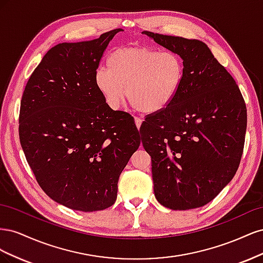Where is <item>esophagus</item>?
I'll use <instances>...</instances> for the list:
<instances>
[{
	"label": "esophagus",
	"mask_w": 263,
	"mask_h": 263,
	"mask_svg": "<svg viewBox=\"0 0 263 263\" xmlns=\"http://www.w3.org/2000/svg\"><path fill=\"white\" fill-rule=\"evenodd\" d=\"M141 123H142V119L140 117H135V124H136L137 128L139 129L140 126H141Z\"/></svg>",
	"instance_id": "34e87169"
}]
</instances>
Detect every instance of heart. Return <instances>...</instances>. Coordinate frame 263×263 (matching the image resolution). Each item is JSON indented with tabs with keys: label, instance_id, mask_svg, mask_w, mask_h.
<instances>
[{
	"label": "heart",
	"instance_id": "obj_1",
	"mask_svg": "<svg viewBox=\"0 0 263 263\" xmlns=\"http://www.w3.org/2000/svg\"><path fill=\"white\" fill-rule=\"evenodd\" d=\"M107 67L95 72L94 83L112 109L121 107L126 94L140 112H160L177 98L184 78L179 54L145 46L116 49L109 54Z\"/></svg>",
	"mask_w": 263,
	"mask_h": 263
}]
</instances>
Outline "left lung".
Listing matches in <instances>:
<instances>
[{"label":"left lung","instance_id":"8db88e82","mask_svg":"<svg viewBox=\"0 0 263 263\" xmlns=\"http://www.w3.org/2000/svg\"><path fill=\"white\" fill-rule=\"evenodd\" d=\"M142 34L179 54L184 65L177 98L147 116L139 130L151 157L156 198L174 211L201 208L218 195L239 166L247 128L245 100L203 42Z\"/></svg>","mask_w":263,"mask_h":263}]
</instances>
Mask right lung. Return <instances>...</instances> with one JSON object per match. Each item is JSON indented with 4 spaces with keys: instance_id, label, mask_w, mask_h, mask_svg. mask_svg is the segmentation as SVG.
Masks as SVG:
<instances>
[{
    "instance_id": "right-lung-1",
    "label": "right lung",
    "mask_w": 263,
    "mask_h": 263,
    "mask_svg": "<svg viewBox=\"0 0 263 263\" xmlns=\"http://www.w3.org/2000/svg\"><path fill=\"white\" fill-rule=\"evenodd\" d=\"M116 28L89 42L62 43L31 73L20 110V140L38 184L81 212L112 206L117 183L140 145L130 114L113 110L94 83Z\"/></svg>"
}]
</instances>
